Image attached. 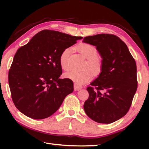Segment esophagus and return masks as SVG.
<instances>
[{"instance_id": "1", "label": "esophagus", "mask_w": 149, "mask_h": 149, "mask_svg": "<svg viewBox=\"0 0 149 149\" xmlns=\"http://www.w3.org/2000/svg\"><path fill=\"white\" fill-rule=\"evenodd\" d=\"M74 89L75 91H79V90H80L81 89H82V86H81L79 85L77 83H74Z\"/></svg>"}]
</instances>
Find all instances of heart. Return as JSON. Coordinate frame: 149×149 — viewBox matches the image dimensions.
<instances>
[{
	"mask_svg": "<svg viewBox=\"0 0 149 149\" xmlns=\"http://www.w3.org/2000/svg\"><path fill=\"white\" fill-rule=\"evenodd\" d=\"M78 52L86 58H87L85 68H89L94 73L100 72L102 65V58L97 54V48L88 43H83L77 47ZM71 53V48L67 47L62 51L60 56V65L61 68L67 70L69 68V57ZM65 77L70 79L78 84H82L91 80L93 78L91 71L89 70L78 71L71 70L65 74Z\"/></svg>",
	"mask_w": 149,
	"mask_h": 149,
	"instance_id": "1",
	"label": "heart"
}]
</instances>
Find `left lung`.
<instances>
[{"label":"left lung","mask_w":149,"mask_h":149,"mask_svg":"<svg viewBox=\"0 0 149 149\" xmlns=\"http://www.w3.org/2000/svg\"><path fill=\"white\" fill-rule=\"evenodd\" d=\"M83 42L96 46L102 58L100 74L87 88L84 111L97 123H114L127 114L137 91L136 61L126 44L114 35L88 36Z\"/></svg>","instance_id":"1"}]
</instances>
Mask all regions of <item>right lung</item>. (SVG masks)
<instances>
[{
  "mask_svg": "<svg viewBox=\"0 0 149 149\" xmlns=\"http://www.w3.org/2000/svg\"><path fill=\"white\" fill-rule=\"evenodd\" d=\"M82 37L43 30L19 48L8 72L11 97L15 107L31 119L48 118L73 91L70 79H60L62 51Z\"/></svg>",
  "mask_w": 149,
  "mask_h": 149,
  "instance_id": "obj_1",
  "label": "right lung"
}]
</instances>
